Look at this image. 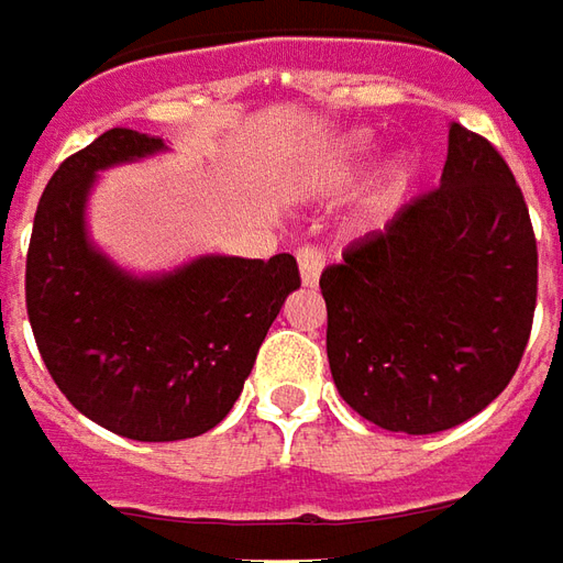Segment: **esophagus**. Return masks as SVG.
<instances>
[{
  "label": "esophagus",
  "instance_id": "esophagus-1",
  "mask_svg": "<svg viewBox=\"0 0 563 563\" xmlns=\"http://www.w3.org/2000/svg\"><path fill=\"white\" fill-rule=\"evenodd\" d=\"M297 263H300V278L307 288H316L319 285V275H322V266H325V254L316 247V244H307L297 251Z\"/></svg>",
  "mask_w": 563,
  "mask_h": 563
}]
</instances>
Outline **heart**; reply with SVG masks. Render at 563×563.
<instances>
[{
  "label": "heart",
  "mask_w": 563,
  "mask_h": 563,
  "mask_svg": "<svg viewBox=\"0 0 563 563\" xmlns=\"http://www.w3.org/2000/svg\"><path fill=\"white\" fill-rule=\"evenodd\" d=\"M368 151H372V139L368 135H353L346 145H343V161H346V167H356L362 164L365 157H368ZM409 176H412V164L406 161V157H396L390 161L387 167H384V176H380V195L384 198H390L396 195L399 188H406L409 183Z\"/></svg>",
  "instance_id": "heart-1"
}]
</instances>
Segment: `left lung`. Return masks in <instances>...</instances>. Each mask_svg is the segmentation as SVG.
I'll list each match as a JSON object with an SVG mask.
<instances>
[{"label": "left lung", "mask_w": 563, "mask_h": 563, "mask_svg": "<svg viewBox=\"0 0 563 563\" xmlns=\"http://www.w3.org/2000/svg\"><path fill=\"white\" fill-rule=\"evenodd\" d=\"M537 266L515 173L484 135L452 123L440 185L319 278L346 406L396 433L449 431L484 412L530 341Z\"/></svg>", "instance_id": "obj_1"}]
</instances>
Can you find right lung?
Wrapping results in <instances>:
<instances>
[{"label": "right lung", "mask_w": 563, "mask_h": 563, "mask_svg": "<svg viewBox=\"0 0 563 563\" xmlns=\"http://www.w3.org/2000/svg\"><path fill=\"white\" fill-rule=\"evenodd\" d=\"M157 151L161 139L117 126L70 154L45 185L26 251V316L48 375L74 409L142 443L217 428L300 288L290 254L201 256L135 278L96 251L86 235L96 173Z\"/></svg>", "instance_id": "obj_1"}]
</instances>
